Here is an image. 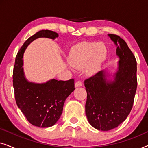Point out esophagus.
<instances>
[{
    "mask_svg": "<svg viewBox=\"0 0 148 148\" xmlns=\"http://www.w3.org/2000/svg\"><path fill=\"white\" fill-rule=\"evenodd\" d=\"M75 86L76 88H77V87H80L82 86V82H81V81H77V82H75Z\"/></svg>",
    "mask_w": 148,
    "mask_h": 148,
    "instance_id": "esophagus-1",
    "label": "esophagus"
}]
</instances>
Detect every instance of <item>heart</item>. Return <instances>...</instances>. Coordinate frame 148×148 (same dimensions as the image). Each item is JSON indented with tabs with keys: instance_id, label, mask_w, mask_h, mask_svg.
Segmentation results:
<instances>
[{
	"instance_id": "heart-1",
	"label": "heart",
	"mask_w": 148,
	"mask_h": 148,
	"mask_svg": "<svg viewBox=\"0 0 148 148\" xmlns=\"http://www.w3.org/2000/svg\"><path fill=\"white\" fill-rule=\"evenodd\" d=\"M108 55V48L100 42H84L73 47L70 51L69 60L76 69L86 66V72L93 75L98 71L101 64Z\"/></svg>"
}]
</instances>
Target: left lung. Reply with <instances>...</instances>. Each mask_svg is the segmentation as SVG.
Segmentation results:
<instances>
[{
  "mask_svg": "<svg viewBox=\"0 0 148 148\" xmlns=\"http://www.w3.org/2000/svg\"><path fill=\"white\" fill-rule=\"evenodd\" d=\"M117 46L119 70L113 82H106L103 71L84 81L87 92L86 114L98 130L109 131L122 123L132 109L137 86V61L125 41L109 34Z\"/></svg>",
  "mask_w": 148,
  "mask_h": 148,
  "instance_id": "1",
  "label": "left lung"
}]
</instances>
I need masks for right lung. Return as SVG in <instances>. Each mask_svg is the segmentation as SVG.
<instances>
[{
  "label": "right lung",
  "mask_w": 148,
  "mask_h": 148,
  "mask_svg": "<svg viewBox=\"0 0 148 148\" xmlns=\"http://www.w3.org/2000/svg\"><path fill=\"white\" fill-rule=\"evenodd\" d=\"M58 34L50 30H41L28 38L18 51L13 73V86L17 106L27 120L34 126L49 127L59 119L64 102L74 91V79L67 81L52 79L46 84L28 82L23 75V55L29 45L36 38L54 39Z\"/></svg>",
  "instance_id": "1"
}]
</instances>
